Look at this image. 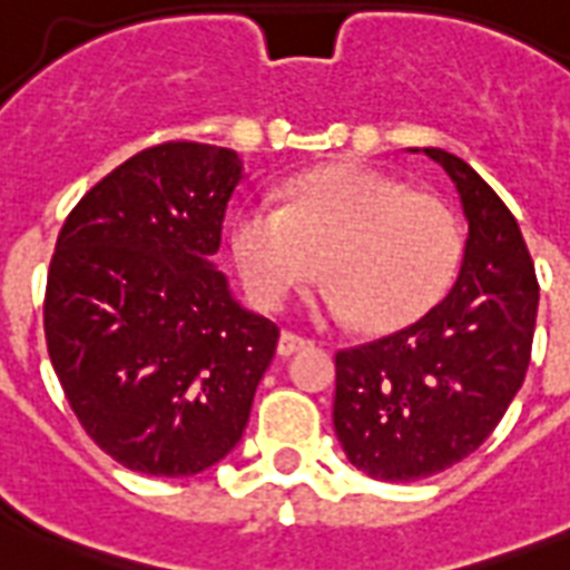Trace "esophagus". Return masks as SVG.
Masks as SVG:
<instances>
[{"mask_svg":"<svg viewBox=\"0 0 570 570\" xmlns=\"http://www.w3.org/2000/svg\"><path fill=\"white\" fill-rule=\"evenodd\" d=\"M304 346H311V340L298 337L293 331H281V337H277V355L281 357L295 355V352H302Z\"/></svg>","mask_w":570,"mask_h":570,"instance_id":"esophagus-1","label":"esophagus"}]
</instances>
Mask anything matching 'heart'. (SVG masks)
I'll use <instances>...</instances> for the list:
<instances>
[{
	"instance_id": "b5f03b06",
	"label": "heart",
	"mask_w": 570,
	"mask_h": 570,
	"mask_svg": "<svg viewBox=\"0 0 570 570\" xmlns=\"http://www.w3.org/2000/svg\"><path fill=\"white\" fill-rule=\"evenodd\" d=\"M230 250L250 298L266 307L320 275L322 307L361 328L396 331L432 311L461 259L455 215L438 197L364 165L295 177L277 197H250L233 215Z\"/></svg>"
}]
</instances>
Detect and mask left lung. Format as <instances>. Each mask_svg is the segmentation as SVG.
Here are the masks:
<instances>
[{
    "label": "left lung",
    "instance_id": "1",
    "mask_svg": "<svg viewBox=\"0 0 570 570\" xmlns=\"http://www.w3.org/2000/svg\"><path fill=\"white\" fill-rule=\"evenodd\" d=\"M423 154L468 218L459 277L423 320L337 355L334 432L381 482L434 476L482 446L521 390L539 313L535 266L509 206L455 154Z\"/></svg>",
    "mask_w": 570,
    "mask_h": 570
}]
</instances>
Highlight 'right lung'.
I'll return each mask as SVG.
<instances>
[{"label":"right lung","instance_id":"add662e5","mask_svg":"<svg viewBox=\"0 0 570 570\" xmlns=\"http://www.w3.org/2000/svg\"><path fill=\"white\" fill-rule=\"evenodd\" d=\"M245 165L195 141L147 147L76 204L49 263L43 331L79 423L147 476L213 468L242 441L277 346L215 266Z\"/></svg>","mask_w":570,"mask_h":570}]
</instances>
